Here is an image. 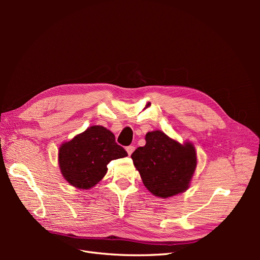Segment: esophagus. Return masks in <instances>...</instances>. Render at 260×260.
<instances>
[{
	"instance_id": "1",
	"label": "esophagus",
	"mask_w": 260,
	"mask_h": 260,
	"mask_svg": "<svg viewBox=\"0 0 260 260\" xmlns=\"http://www.w3.org/2000/svg\"><path fill=\"white\" fill-rule=\"evenodd\" d=\"M135 146H133V145H129V146H127V147H125V151H127L128 152V154L129 155H131L132 153H133V151H135Z\"/></svg>"
}]
</instances>
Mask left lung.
Wrapping results in <instances>:
<instances>
[{
	"mask_svg": "<svg viewBox=\"0 0 260 260\" xmlns=\"http://www.w3.org/2000/svg\"><path fill=\"white\" fill-rule=\"evenodd\" d=\"M145 140L131 158L147 190L161 199L184 192L196 168L194 146L180 144L158 130L148 132Z\"/></svg>",
	"mask_w": 260,
	"mask_h": 260,
	"instance_id": "1",
	"label": "left lung"
}]
</instances>
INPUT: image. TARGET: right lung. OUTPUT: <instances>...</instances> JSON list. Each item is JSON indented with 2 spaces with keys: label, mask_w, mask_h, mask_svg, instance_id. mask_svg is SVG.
I'll return each instance as SVG.
<instances>
[{
  "label": "right lung",
  "mask_w": 260,
  "mask_h": 260,
  "mask_svg": "<svg viewBox=\"0 0 260 260\" xmlns=\"http://www.w3.org/2000/svg\"><path fill=\"white\" fill-rule=\"evenodd\" d=\"M125 156L128 153L116 143L113 132L93 125L59 147L58 161L70 184L88 190L103 179L109 161Z\"/></svg>",
  "instance_id": "1"
}]
</instances>
